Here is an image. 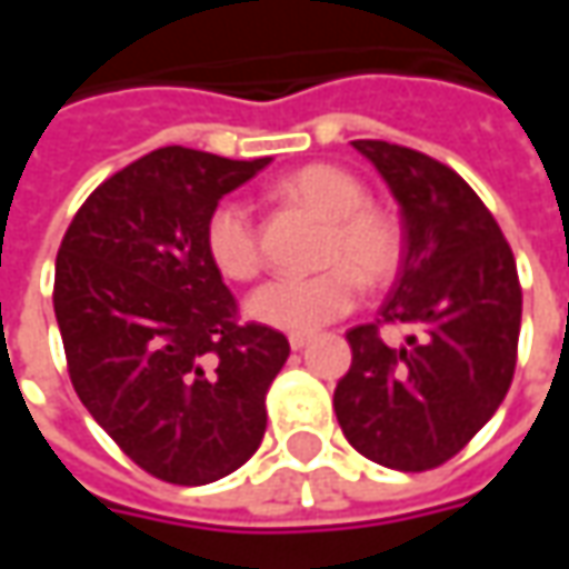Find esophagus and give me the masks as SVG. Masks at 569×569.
<instances>
[{
  "label": "esophagus",
  "instance_id": "esophagus-1",
  "mask_svg": "<svg viewBox=\"0 0 569 569\" xmlns=\"http://www.w3.org/2000/svg\"><path fill=\"white\" fill-rule=\"evenodd\" d=\"M291 348H295V351H300V348H307V345H310V336H291Z\"/></svg>",
  "mask_w": 569,
  "mask_h": 569
}]
</instances>
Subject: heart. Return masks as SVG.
I'll return each instance as SVG.
<instances>
[{"instance_id": "1", "label": "heart", "mask_w": 569, "mask_h": 569, "mask_svg": "<svg viewBox=\"0 0 569 569\" xmlns=\"http://www.w3.org/2000/svg\"><path fill=\"white\" fill-rule=\"evenodd\" d=\"M274 196L310 208L329 221L319 252L326 269L303 278L284 274L259 284L247 297V313L256 322L278 332L310 336L358 303L361 278L367 284H382L399 272L402 224L392 211L367 202V189L355 173L336 164L300 167L278 180ZM206 250L224 278L247 281L259 272V233L250 208L240 199H224L208 214Z\"/></svg>"}]
</instances>
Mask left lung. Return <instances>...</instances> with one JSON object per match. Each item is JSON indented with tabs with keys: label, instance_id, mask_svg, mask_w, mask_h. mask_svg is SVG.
Listing matches in <instances>:
<instances>
[{
	"label": "left lung",
	"instance_id": "left-lung-1",
	"mask_svg": "<svg viewBox=\"0 0 569 569\" xmlns=\"http://www.w3.org/2000/svg\"><path fill=\"white\" fill-rule=\"evenodd\" d=\"M351 144L402 208V272L380 317L411 336L389 348L377 322L348 332L336 418L370 462L437 469L491 421L513 382L522 322L513 250L456 170L402 144Z\"/></svg>",
	"mask_w": 569,
	"mask_h": 569
}]
</instances>
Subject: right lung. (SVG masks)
<instances>
[{
    "instance_id": "add662e5",
    "label": "right lung",
    "mask_w": 569,
    "mask_h": 569,
    "mask_svg": "<svg viewBox=\"0 0 569 569\" xmlns=\"http://www.w3.org/2000/svg\"><path fill=\"white\" fill-rule=\"evenodd\" d=\"M266 164L158 148L88 196L56 256L53 310L78 399L170 485H208L250 459L291 355L281 332L237 319L206 250L208 214Z\"/></svg>"
}]
</instances>
